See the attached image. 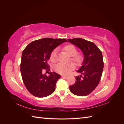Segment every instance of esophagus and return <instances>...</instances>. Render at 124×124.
Returning <instances> with one entry per match:
<instances>
[{
  "mask_svg": "<svg viewBox=\"0 0 124 124\" xmlns=\"http://www.w3.org/2000/svg\"><path fill=\"white\" fill-rule=\"evenodd\" d=\"M62 77L63 78H68V77L66 76H62Z\"/></svg>",
  "mask_w": 124,
  "mask_h": 124,
  "instance_id": "34e87169",
  "label": "esophagus"
}]
</instances>
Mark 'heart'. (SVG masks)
<instances>
[{"mask_svg":"<svg viewBox=\"0 0 124 124\" xmlns=\"http://www.w3.org/2000/svg\"><path fill=\"white\" fill-rule=\"evenodd\" d=\"M64 50L70 57H72L71 60L77 66H80L83 61V56L81 54H77V48L72 44L67 45L63 47ZM57 50H54L51 53L50 59L51 62H55L57 57ZM74 65L73 63L65 65L62 63H58L54 67V70L56 72L62 75L68 74L71 71L74 69Z\"/></svg>","mask_w":124,"mask_h":124,"instance_id":"obj_1","label":"heart"}]
</instances>
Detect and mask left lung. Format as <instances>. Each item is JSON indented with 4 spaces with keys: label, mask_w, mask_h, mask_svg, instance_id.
<instances>
[{
    "label": "left lung",
    "mask_w": 124,
    "mask_h": 124,
    "mask_svg": "<svg viewBox=\"0 0 124 124\" xmlns=\"http://www.w3.org/2000/svg\"><path fill=\"white\" fill-rule=\"evenodd\" d=\"M67 40L79 48L84 55L82 66L77 71L81 75L75 77L76 82L69 86L70 91L77 96H87L96 88L101 79L104 66L102 53L95 44L85 39Z\"/></svg>",
    "instance_id": "obj_1"
}]
</instances>
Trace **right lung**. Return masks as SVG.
Wrapping results in <instances>:
<instances>
[{
  "mask_svg": "<svg viewBox=\"0 0 124 124\" xmlns=\"http://www.w3.org/2000/svg\"><path fill=\"white\" fill-rule=\"evenodd\" d=\"M65 39L46 38L33 41L22 52L21 72L24 85L28 92L36 97L42 98L50 95L55 90L56 82L61 78L55 72L48 76L43 70L50 67L47 62L55 48Z\"/></svg>",
  "mask_w": 124,
  "mask_h": 124,
  "instance_id": "1",
  "label": "right lung"
}]
</instances>
